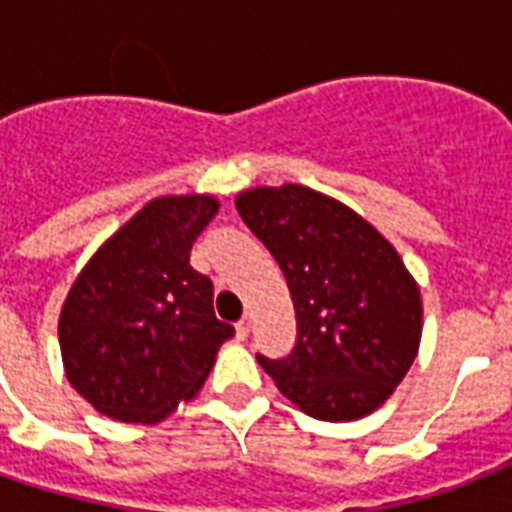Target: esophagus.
Here are the masks:
<instances>
[{"mask_svg":"<svg viewBox=\"0 0 512 512\" xmlns=\"http://www.w3.org/2000/svg\"><path fill=\"white\" fill-rule=\"evenodd\" d=\"M236 337H239V340H247V337H249V319H241L239 324H236Z\"/></svg>","mask_w":512,"mask_h":512,"instance_id":"34e87169","label":"esophagus"}]
</instances>
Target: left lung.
<instances>
[{
  "label": "left lung",
  "instance_id": "left-lung-1",
  "mask_svg": "<svg viewBox=\"0 0 512 512\" xmlns=\"http://www.w3.org/2000/svg\"><path fill=\"white\" fill-rule=\"evenodd\" d=\"M236 209L279 263L297 316L292 353L257 356L260 366L316 420L372 414L420 348V287L404 260L364 217L305 185L241 191Z\"/></svg>",
  "mask_w": 512,
  "mask_h": 512
}]
</instances>
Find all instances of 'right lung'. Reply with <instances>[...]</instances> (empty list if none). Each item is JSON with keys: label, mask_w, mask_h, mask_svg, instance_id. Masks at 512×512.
I'll list each match as a JSON object with an SVG mask.
<instances>
[{"label": "right lung", "mask_w": 512, "mask_h": 512, "mask_svg": "<svg viewBox=\"0 0 512 512\" xmlns=\"http://www.w3.org/2000/svg\"><path fill=\"white\" fill-rule=\"evenodd\" d=\"M215 196L148 201L84 265L58 321L68 382L100 414L154 425L199 393L233 327L215 316L212 281L191 247Z\"/></svg>", "instance_id": "right-lung-1"}]
</instances>
